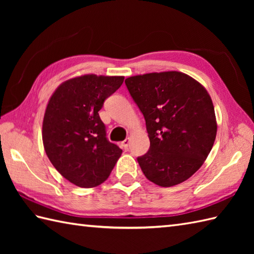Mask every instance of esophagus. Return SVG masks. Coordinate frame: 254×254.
Wrapping results in <instances>:
<instances>
[{
  "label": "esophagus",
  "mask_w": 254,
  "mask_h": 254,
  "mask_svg": "<svg viewBox=\"0 0 254 254\" xmlns=\"http://www.w3.org/2000/svg\"><path fill=\"white\" fill-rule=\"evenodd\" d=\"M130 142H131V139L130 138H126V139H124V141L123 142H121V146L122 147H124V148H127L128 146H130Z\"/></svg>",
  "instance_id": "34e87169"
}]
</instances>
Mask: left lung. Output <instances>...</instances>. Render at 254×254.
I'll use <instances>...</instances> for the list:
<instances>
[{"mask_svg":"<svg viewBox=\"0 0 254 254\" xmlns=\"http://www.w3.org/2000/svg\"><path fill=\"white\" fill-rule=\"evenodd\" d=\"M126 85L146 122L150 146L137 158L143 174L159 187L188 180L212 149L217 123L202 84L177 72L127 77Z\"/></svg>","mask_w":254,"mask_h":254,"instance_id":"left-lung-1","label":"left lung"}]
</instances>
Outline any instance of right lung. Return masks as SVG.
Listing matches in <instances>:
<instances>
[{
    "mask_svg": "<svg viewBox=\"0 0 254 254\" xmlns=\"http://www.w3.org/2000/svg\"><path fill=\"white\" fill-rule=\"evenodd\" d=\"M123 76L86 74L63 82L48 102L42 142L55 168L73 185L94 188L110 176L122 149L106 137L98 111Z\"/></svg>",
    "mask_w": 254,
    "mask_h": 254,
    "instance_id": "obj_1",
    "label": "right lung"
}]
</instances>
